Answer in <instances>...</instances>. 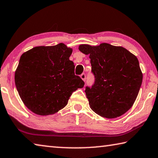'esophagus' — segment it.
<instances>
[{
  "label": "esophagus",
  "mask_w": 158,
  "mask_h": 158,
  "mask_svg": "<svg viewBox=\"0 0 158 158\" xmlns=\"http://www.w3.org/2000/svg\"><path fill=\"white\" fill-rule=\"evenodd\" d=\"M80 77H81V78L82 79L83 81H85V79H86V76H85V74L83 73V74H81V76H80Z\"/></svg>",
  "instance_id": "1"
}]
</instances>
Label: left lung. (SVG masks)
<instances>
[{"instance_id":"1","label":"left lung","mask_w":158,"mask_h":158,"mask_svg":"<svg viewBox=\"0 0 158 158\" xmlns=\"http://www.w3.org/2000/svg\"><path fill=\"white\" fill-rule=\"evenodd\" d=\"M79 50L90 55L94 77V84L85 90L91 109L108 119L122 115L133 105L142 83L138 59L124 48L106 43L80 45Z\"/></svg>"}]
</instances>
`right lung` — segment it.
Here are the masks:
<instances>
[{
  "label": "right lung",
  "mask_w": 158,
  "mask_h": 158,
  "mask_svg": "<svg viewBox=\"0 0 158 158\" xmlns=\"http://www.w3.org/2000/svg\"><path fill=\"white\" fill-rule=\"evenodd\" d=\"M73 50L65 44L35 47L21 55L15 84L24 104L39 115L54 114L67 105L73 92L84 86L74 74Z\"/></svg>",
  "instance_id": "1"
}]
</instances>
